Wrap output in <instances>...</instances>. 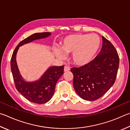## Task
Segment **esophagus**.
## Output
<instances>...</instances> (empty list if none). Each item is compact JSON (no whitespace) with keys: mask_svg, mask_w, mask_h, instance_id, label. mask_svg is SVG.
Here are the masks:
<instances>
[{"mask_svg":"<svg viewBox=\"0 0 130 130\" xmlns=\"http://www.w3.org/2000/svg\"><path fill=\"white\" fill-rule=\"evenodd\" d=\"M70 70V69L69 67L67 66H64V72H67V71H69Z\"/></svg>","mask_w":130,"mask_h":130,"instance_id":"esophagus-1","label":"esophagus"}]
</instances>
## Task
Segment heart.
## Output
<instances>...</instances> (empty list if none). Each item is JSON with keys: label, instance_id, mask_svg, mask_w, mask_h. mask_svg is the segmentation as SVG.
Here are the masks:
<instances>
[{"label": "heart", "instance_id": "b5f03b06", "mask_svg": "<svg viewBox=\"0 0 130 130\" xmlns=\"http://www.w3.org/2000/svg\"><path fill=\"white\" fill-rule=\"evenodd\" d=\"M101 40L95 34H75L67 36L60 43V49L54 48L55 55L60 59L65 54H71V60L74 64L83 66L91 62L100 49Z\"/></svg>", "mask_w": 130, "mask_h": 130}]
</instances>
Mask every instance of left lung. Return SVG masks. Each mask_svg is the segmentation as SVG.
Here are the masks:
<instances>
[{
	"instance_id": "8db88e82",
	"label": "left lung",
	"mask_w": 130,
	"mask_h": 130,
	"mask_svg": "<svg viewBox=\"0 0 130 130\" xmlns=\"http://www.w3.org/2000/svg\"><path fill=\"white\" fill-rule=\"evenodd\" d=\"M99 54L91 62L72 68L74 89L81 98L88 101L100 98L115 83L119 58L114 46L104 36Z\"/></svg>"
}]
</instances>
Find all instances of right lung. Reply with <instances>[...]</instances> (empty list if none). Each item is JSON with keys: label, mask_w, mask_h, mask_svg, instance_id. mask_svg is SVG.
I'll use <instances>...</instances> for the list:
<instances>
[{"label": "right lung", "mask_w": 130, "mask_h": 130, "mask_svg": "<svg viewBox=\"0 0 130 130\" xmlns=\"http://www.w3.org/2000/svg\"><path fill=\"white\" fill-rule=\"evenodd\" d=\"M51 35V32H42L28 36L18 44L11 58V69L16 88L28 101L34 103H45L51 99L57 82L63 74L64 66H50L38 80L27 82L20 73L16 57L19 47L34 40L46 38Z\"/></svg>", "instance_id": "obj_1"}]
</instances>
